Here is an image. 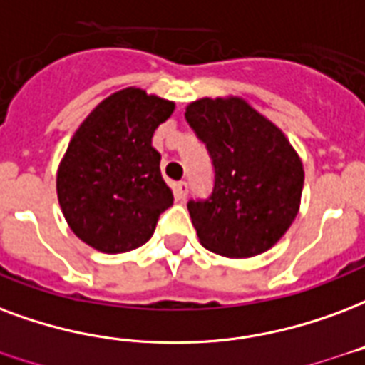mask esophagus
Returning <instances> with one entry per match:
<instances>
[{
	"label": "esophagus",
	"mask_w": 365,
	"mask_h": 365,
	"mask_svg": "<svg viewBox=\"0 0 365 365\" xmlns=\"http://www.w3.org/2000/svg\"><path fill=\"white\" fill-rule=\"evenodd\" d=\"M187 191H190V185H187V182L175 183V199H178V201H185Z\"/></svg>",
	"instance_id": "esophagus-1"
}]
</instances>
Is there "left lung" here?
<instances>
[{
	"label": "left lung",
	"mask_w": 365,
	"mask_h": 365,
	"mask_svg": "<svg viewBox=\"0 0 365 365\" xmlns=\"http://www.w3.org/2000/svg\"><path fill=\"white\" fill-rule=\"evenodd\" d=\"M185 120L215 164L212 195L187 203L201 245L230 259L271 250L302 203L304 164L296 148L282 129L234 94L193 100Z\"/></svg>",
	"instance_id": "obj_1"
}]
</instances>
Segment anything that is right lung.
<instances>
[{"instance_id":"obj_1","label":"right lung","mask_w":365,"mask_h":365,"mask_svg":"<svg viewBox=\"0 0 365 365\" xmlns=\"http://www.w3.org/2000/svg\"><path fill=\"white\" fill-rule=\"evenodd\" d=\"M175 102L128 86L110 94L73 133L56 174L73 234L102 253L147 244L174 195L160 174L155 129Z\"/></svg>"}]
</instances>
